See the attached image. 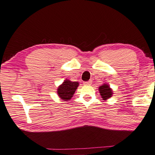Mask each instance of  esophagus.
Returning a JSON list of instances; mask_svg holds the SVG:
<instances>
[{"label": "esophagus", "instance_id": "1", "mask_svg": "<svg viewBox=\"0 0 155 155\" xmlns=\"http://www.w3.org/2000/svg\"><path fill=\"white\" fill-rule=\"evenodd\" d=\"M84 84H85V85H91V81H85V82L84 83Z\"/></svg>", "mask_w": 155, "mask_h": 155}]
</instances>
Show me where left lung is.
I'll use <instances>...</instances> for the list:
<instances>
[{
  "instance_id": "8db88e82",
  "label": "left lung",
  "mask_w": 155,
  "mask_h": 155,
  "mask_svg": "<svg viewBox=\"0 0 155 155\" xmlns=\"http://www.w3.org/2000/svg\"><path fill=\"white\" fill-rule=\"evenodd\" d=\"M98 91L103 100L108 99L113 96V90L107 84H104L103 85L100 86L98 87Z\"/></svg>"
}]
</instances>
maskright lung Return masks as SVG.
Returning <instances> with one entry per match:
<instances>
[{
  "label": "right lung",
  "mask_w": 155,
  "mask_h": 155,
  "mask_svg": "<svg viewBox=\"0 0 155 155\" xmlns=\"http://www.w3.org/2000/svg\"><path fill=\"white\" fill-rule=\"evenodd\" d=\"M77 81H71L68 79H65L57 89V94L61 99L64 101H68L74 96L75 91L79 86Z\"/></svg>",
  "instance_id": "obj_1"
}]
</instances>
